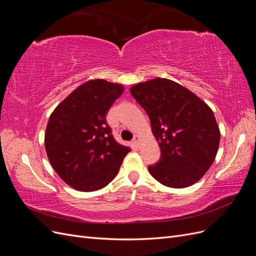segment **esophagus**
I'll use <instances>...</instances> for the list:
<instances>
[{"label":"esophagus","mask_w":256,"mask_h":256,"mask_svg":"<svg viewBox=\"0 0 256 256\" xmlns=\"http://www.w3.org/2000/svg\"><path fill=\"white\" fill-rule=\"evenodd\" d=\"M132 142H134V144H136V145L138 146V142H140V136H138V134H136V136H134Z\"/></svg>","instance_id":"obj_1"}]
</instances>
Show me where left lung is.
<instances>
[{
	"label": "left lung",
	"mask_w": 256,
	"mask_h": 256,
	"mask_svg": "<svg viewBox=\"0 0 256 256\" xmlns=\"http://www.w3.org/2000/svg\"><path fill=\"white\" fill-rule=\"evenodd\" d=\"M130 92L148 115L161 150L160 160L148 166L152 176L171 188H186L200 180L212 164L220 143L210 108L168 79L134 85Z\"/></svg>",
	"instance_id": "left-lung-1"
}]
</instances>
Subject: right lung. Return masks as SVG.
Masks as SVG:
<instances>
[{"instance_id": "right-lung-1", "label": "right lung", "mask_w": 256, "mask_h": 256, "mask_svg": "<svg viewBox=\"0 0 256 256\" xmlns=\"http://www.w3.org/2000/svg\"><path fill=\"white\" fill-rule=\"evenodd\" d=\"M124 88L102 79L76 88L51 114L44 146L52 168L67 184L83 192L109 184L130 152L112 136L106 115Z\"/></svg>"}]
</instances>
